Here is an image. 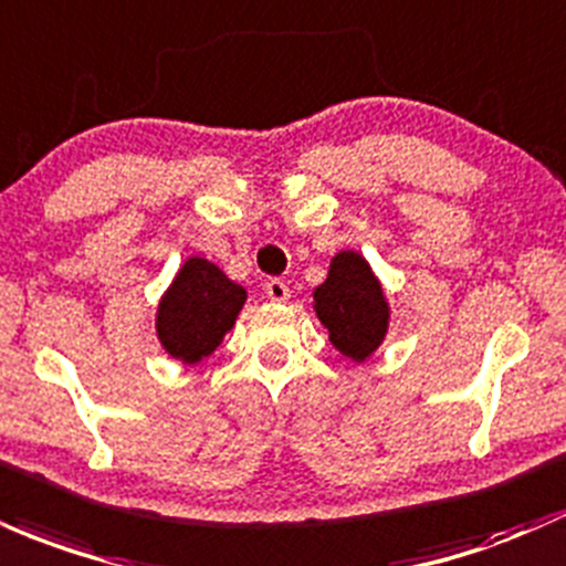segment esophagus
<instances>
[{"instance_id":"1","label":"esophagus","mask_w":566,"mask_h":566,"mask_svg":"<svg viewBox=\"0 0 566 566\" xmlns=\"http://www.w3.org/2000/svg\"><path fill=\"white\" fill-rule=\"evenodd\" d=\"M265 295H269L271 301H276V303L287 301V297H290L287 282H284V279H269V282H265Z\"/></svg>"}]
</instances>
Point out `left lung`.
Masks as SVG:
<instances>
[{
	"label": "left lung",
	"instance_id": "8db88e82",
	"mask_svg": "<svg viewBox=\"0 0 566 566\" xmlns=\"http://www.w3.org/2000/svg\"><path fill=\"white\" fill-rule=\"evenodd\" d=\"M314 308L335 349L354 363L368 359L387 335L389 306L357 252L335 254L325 284L314 290Z\"/></svg>",
	"mask_w": 566,
	"mask_h": 566
}]
</instances>
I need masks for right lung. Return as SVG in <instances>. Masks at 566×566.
<instances>
[{
	"instance_id": "right-lung-1",
	"label": "right lung",
	"mask_w": 566,
	"mask_h": 566,
	"mask_svg": "<svg viewBox=\"0 0 566 566\" xmlns=\"http://www.w3.org/2000/svg\"><path fill=\"white\" fill-rule=\"evenodd\" d=\"M244 287L231 282L214 263L190 258L158 306V338L171 357L201 363L220 346L244 306Z\"/></svg>"
}]
</instances>
